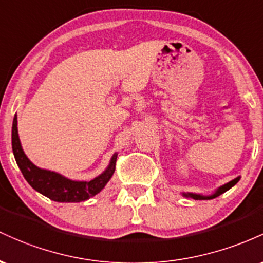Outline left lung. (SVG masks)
<instances>
[{
  "label": "left lung",
  "mask_w": 263,
  "mask_h": 263,
  "mask_svg": "<svg viewBox=\"0 0 263 263\" xmlns=\"http://www.w3.org/2000/svg\"><path fill=\"white\" fill-rule=\"evenodd\" d=\"M241 179V176H237V178L232 179L231 181L226 182V184L221 185L216 189V190L214 191V193L210 194V195H202V194H197V193H181V195L184 197H190V199H194V200H210V199H215V197L220 196L221 194H223L225 191L230 190L232 186H235L236 184L238 182V180Z\"/></svg>",
  "instance_id": "obj_1"
}]
</instances>
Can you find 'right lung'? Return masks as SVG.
Instances as JSON below:
<instances>
[{
  "instance_id": "1",
  "label": "right lung",
  "mask_w": 263,
  "mask_h": 263,
  "mask_svg": "<svg viewBox=\"0 0 263 263\" xmlns=\"http://www.w3.org/2000/svg\"><path fill=\"white\" fill-rule=\"evenodd\" d=\"M12 152L28 184L40 194L57 202H81L99 194L113 176L118 156V153H114L105 170L89 181L68 179L60 173L38 167L23 152L17 128V116H14L12 123Z\"/></svg>"
}]
</instances>
